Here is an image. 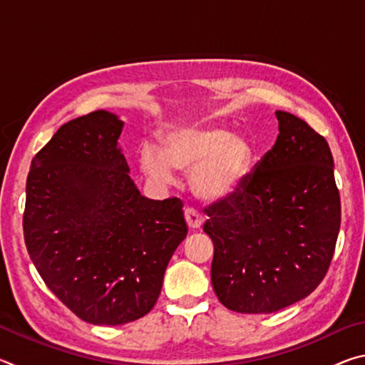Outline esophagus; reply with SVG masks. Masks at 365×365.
Listing matches in <instances>:
<instances>
[{
	"mask_svg": "<svg viewBox=\"0 0 365 365\" xmlns=\"http://www.w3.org/2000/svg\"><path fill=\"white\" fill-rule=\"evenodd\" d=\"M185 220H187V224L190 228H200L202 225V215L196 211L193 207H187L185 209Z\"/></svg>",
	"mask_w": 365,
	"mask_h": 365,
	"instance_id": "obj_1",
	"label": "esophagus"
}]
</instances>
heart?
<instances>
[{
    "label": "heart",
    "mask_w": 365,
    "mask_h": 365,
    "mask_svg": "<svg viewBox=\"0 0 365 365\" xmlns=\"http://www.w3.org/2000/svg\"><path fill=\"white\" fill-rule=\"evenodd\" d=\"M163 150L145 143L140 165L160 185L175 182V169L191 170L190 185L202 201H222L237 193L248 177L255 148L243 135L215 123H182L160 133Z\"/></svg>",
    "instance_id": "b5f03b06"
}]
</instances>
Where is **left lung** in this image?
<instances>
[{
	"label": "left lung",
	"instance_id": "1",
	"mask_svg": "<svg viewBox=\"0 0 365 365\" xmlns=\"http://www.w3.org/2000/svg\"><path fill=\"white\" fill-rule=\"evenodd\" d=\"M279 137L237 193L206 209L211 282L242 314H270L311 294L335 251L341 206L331 151L304 120L277 110Z\"/></svg>",
	"mask_w": 365,
	"mask_h": 365
}]
</instances>
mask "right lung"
Masks as SVG:
<instances>
[{
    "instance_id": "obj_1",
    "label": "right lung",
    "mask_w": 365,
    "mask_h": 365,
    "mask_svg": "<svg viewBox=\"0 0 365 365\" xmlns=\"http://www.w3.org/2000/svg\"><path fill=\"white\" fill-rule=\"evenodd\" d=\"M123 122L95 110L32 159L24 238L46 287L85 322L122 325L156 304L188 227L182 201L150 200L128 175Z\"/></svg>"
}]
</instances>
